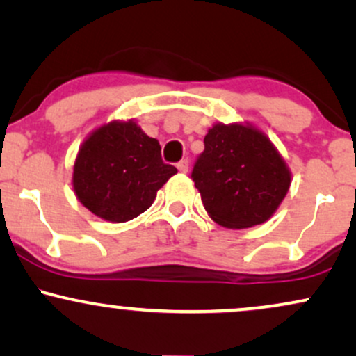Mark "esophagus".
Listing matches in <instances>:
<instances>
[{"instance_id":"esophagus-1","label":"esophagus","mask_w":356,"mask_h":356,"mask_svg":"<svg viewBox=\"0 0 356 356\" xmlns=\"http://www.w3.org/2000/svg\"><path fill=\"white\" fill-rule=\"evenodd\" d=\"M177 169H179V172L186 174L187 170H188V161L187 159H182L181 163H177Z\"/></svg>"}]
</instances>
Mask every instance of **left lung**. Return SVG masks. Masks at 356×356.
Masks as SVG:
<instances>
[{
	"label": "left lung",
	"instance_id": "left-lung-1",
	"mask_svg": "<svg viewBox=\"0 0 356 356\" xmlns=\"http://www.w3.org/2000/svg\"><path fill=\"white\" fill-rule=\"evenodd\" d=\"M192 181L211 220L227 228L264 223L291 186V172L268 136L248 124L217 123L204 139Z\"/></svg>",
	"mask_w": 356,
	"mask_h": 356
}]
</instances>
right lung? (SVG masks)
I'll use <instances>...</instances> for the list:
<instances>
[{
    "label": "right lung",
    "mask_w": 356,
    "mask_h": 356,
    "mask_svg": "<svg viewBox=\"0 0 356 356\" xmlns=\"http://www.w3.org/2000/svg\"><path fill=\"white\" fill-rule=\"evenodd\" d=\"M177 172L161 157L157 139L134 121H111L80 147L74 191L83 207L108 222H128L146 211L156 193Z\"/></svg>",
    "instance_id": "right-lung-1"
}]
</instances>
